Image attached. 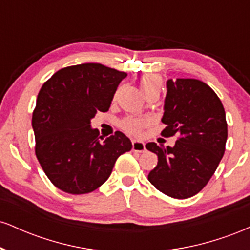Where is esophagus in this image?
Segmentation results:
<instances>
[{
    "label": "esophagus",
    "mask_w": 250,
    "mask_h": 250,
    "mask_svg": "<svg viewBox=\"0 0 250 250\" xmlns=\"http://www.w3.org/2000/svg\"><path fill=\"white\" fill-rule=\"evenodd\" d=\"M131 149L134 151H137V153H143L146 150L145 142L140 141V140H133V148Z\"/></svg>",
    "instance_id": "34e87169"
}]
</instances>
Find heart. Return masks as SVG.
<instances>
[{
    "label": "heart",
    "instance_id": "b5f03b06",
    "mask_svg": "<svg viewBox=\"0 0 250 250\" xmlns=\"http://www.w3.org/2000/svg\"><path fill=\"white\" fill-rule=\"evenodd\" d=\"M140 85H141L143 93L149 90H155V89H156V90H160L162 85V79L160 75L148 74V75L141 77V80H140ZM147 123V120L142 119V117H129V119H125V121L122 122V128L130 134H139L140 131H141V129L145 127Z\"/></svg>",
    "mask_w": 250,
    "mask_h": 250
}]
</instances>
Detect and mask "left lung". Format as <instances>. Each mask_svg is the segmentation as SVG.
I'll use <instances>...</instances> for the list:
<instances>
[{"instance_id":"left-lung-1","label":"left lung","mask_w":250,"mask_h":250,"mask_svg":"<svg viewBox=\"0 0 250 250\" xmlns=\"http://www.w3.org/2000/svg\"><path fill=\"white\" fill-rule=\"evenodd\" d=\"M162 122L166 137L177 135L174 147L146 145L157 155L148 180L174 199H188L205 188L226 150V113L215 91L195 79L167 81Z\"/></svg>"}]
</instances>
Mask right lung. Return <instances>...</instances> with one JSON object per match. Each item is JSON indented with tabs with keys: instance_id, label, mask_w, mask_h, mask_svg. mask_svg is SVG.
<instances>
[{
	"instance_id": "right-lung-1",
	"label": "right lung",
	"mask_w": 250,
	"mask_h": 250,
	"mask_svg": "<svg viewBox=\"0 0 250 250\" xmlns=\"http://www.w3.org/2000/svg\"><path fill=\"white\" fill-rule=\"evenodd\" d=\"M127 74L100 63L56 71L36 100L35 154L48 179L68 194L91 193L110 176L117 157L133 147L121 131L103 139L90 120L108 111Z\"/></svg>"
}]
</instances>
